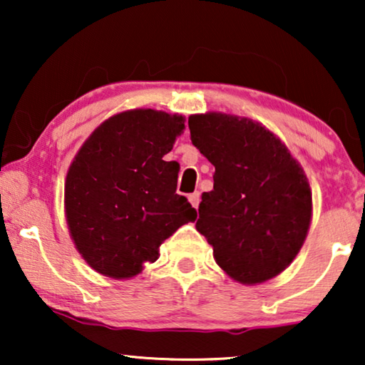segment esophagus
Wrapping results in <instances>:
<instances>
[{"instance_id":"34e87169","label":"esophagus","mask_w":365,"mask_h":365,"mask_svg":"<svg viewBox=\"0 0 365 365\" xmlns=\"http://www.w3.org/2000/svg\"><path fill=\"white\" fill-rule=\"evenodd\" d=\"M189 202L192 204V207H199V202H201V194H199L197 191L196 192H192V194H189Z\"/></svg>"}]
</instances>
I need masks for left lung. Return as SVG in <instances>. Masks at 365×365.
I'll list each match as a JSON object with an SVG mask.
<instances>
[{"instance_id": "8db88e82", "label": "left lung", "mask_w": 365, "mask_h": 365, "mask_svg": "<svg viewBox=\"0 0 365 365\" xmlns=\"http://www.w3.org/2000/svg\"><path fill=\"white\" fill-rule=\"evenodd\" d=\"M191 141L216 168L196 229L217 266L244 286L276 277L294 261L312 219L307 176L261 123L226 113L189 116Z\"/></svg>"}]
</instances>
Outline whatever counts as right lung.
Listing matches in <instances>:
<instances>
[{
    "mask_svg": "<svg viewBox=\"0 0 365 365\" xmlns=\"http://www.w3.org/2000/svg\"><path fill=\"white\" fill-rule=\"evenodd\" d=\"M184 121L156 109L118 113L74 156L64 181V216L78 252L103 276H138L169 236L196 221V209L176 194L179 164L164 161Z\"/></svg>",
    "mask_w": 365,
    "mask_h": 365,
    "instance_id": "obj_1",
    "label": "right lung"
}]
</instances>
